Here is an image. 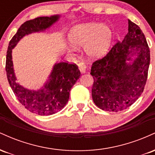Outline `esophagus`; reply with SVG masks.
Here are the masks:
<instances>
[{
    "instance_id": "1",
    "label": "esophagus",
    "mask_w": 155,
    "mask_h": 155,
    "mask_svg": "<svg viewBox=\"0 0 155 155\" xmlns=\"http://www.w3.org/2000/svg\"><path fill=\"white\" fill-rule=\"evenodd\" d=\"M78 66H79V71H81V74H84L85 72H86V65H84V63H79V65H78Z\"/></svg>"
}]
</instances>
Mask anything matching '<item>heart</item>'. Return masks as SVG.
Wrapping results in <instances>:
<instances>
[{"label": "heart", "instance_id": "1", "mask_svg": "<svg viewBox=\"0 0 155 155\" xmlns=\"http://www.w3.org/2000/svg\"><path fill=\"white\" fill-rule=\"evenodd\" d=\"M68 39L74 47H84V51L90 58H97L107 52L113 33L109 27L96 22L78 25L69 32Z\"/></svg>", "mask_w": 155, "mask_h": 155}]
</instances>
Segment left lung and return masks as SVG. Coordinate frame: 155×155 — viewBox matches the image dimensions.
Listing matches in <instances>:
<instances>
[{"label":"left lung","mask_w":155,"mask_h":155,"mask_svg":"<svg viewBox=\"0 0 155 155\" xmlns=\"http://www.w3.org/2000/svg\"><path fill=\"white\" fill-rule=\"evenodd\" d=\"M137 57L132 63L131 57ZM150 51L145 35L128 19V33L102 59L92 63V100L101 109L117 112L126 109L140 97L147 82Z\"/></svg>","instance_id":"left-lung-1"}]
</instances>
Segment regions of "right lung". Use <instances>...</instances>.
Here are the masks:
<instances>
[{"label":"right lung","mask_w":155,"mask_h":155,"mask_svg":"<svg viewBox=\"0 0 155 155\" xmlns=\"http://www.w3.org/2000/svg\"><path fill=\"white\" fill-rule=\"evenodd\" d=\"M60 18L59 15L40 17L26 21L19 27L8 44L6 54V71L10 87L17 100L32 113L48 116L60 111L68 101L70 91L79 79L80 71L76 64L60 62L54 65L49 79L42 89L31 90L23 87L16 81L12 63V49L25 35L44 31Z\"/></svg>","instance_id":"add662e5"}]
</instances>
